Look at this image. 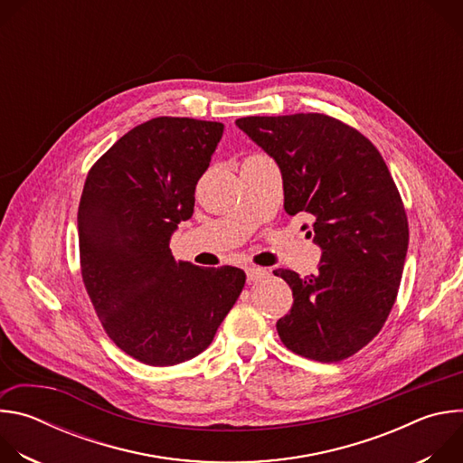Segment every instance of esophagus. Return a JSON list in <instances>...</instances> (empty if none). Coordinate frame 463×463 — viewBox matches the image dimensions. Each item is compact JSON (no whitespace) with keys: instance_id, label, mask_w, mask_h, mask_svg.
<instances>
[{"instance_id":"34e87169","label":"esophagus","mask_w":463,"mask_h":463,"mask_svg":"<svg viewBox=\"0 0 463 463\" xmlns=\"http://www.w3.org/2000/svg\"><path fill=\"white\" fill-rule=\"evenodd\" d=\"M245 273H247V280L249 282H261V280H266L268 277H269V273L266 271V269H261V268H247L245 269Z\"/></svg>"}]
</instances>
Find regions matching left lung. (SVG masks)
I'll list each match as a JSON object with an SVG mask.
<instances>
[{
  "mask_svg": "<svg viewBox=\"0 0 463 463\" xmlns=\"http://www.w3.org/2000/svg\"><path fill=\"white\" fill-rule=\"evenodd\" d=\"M236 126L275 159L286 213L311 214L322 250L317 275L275 271L293 291L279 335L307 359L343 361L379 334L398 297L409 249L400 192L377 148L337 118L243 117Z\"/></svg>",
  "mask_w": 463,
  "mask_h": 463,
  "instance_id": "left-lung-1",
  "label": "left lung"
}]
</instances>
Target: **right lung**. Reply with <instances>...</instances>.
I'll list each match as a JSON object with an SVG mask.
<instances>
[{
  "mask_svg": "<svg viewBox=\"0 0 463 463\" xmlns=\"http://www.w3.org/2000/svg\"><path fill=\"white\" fill-rule=\"evenodd\" d=\"M222 136V122L152 118L122 136L84 184L79 241L88 295L109 339L150 366L207 350L245 284L238 268H200L170 250Z\"/></svg>",
  "mask_w": 463,
  "mask_h": 463,
  "instance_id": "1",
  "label": "right lung"
}]
</instances>
